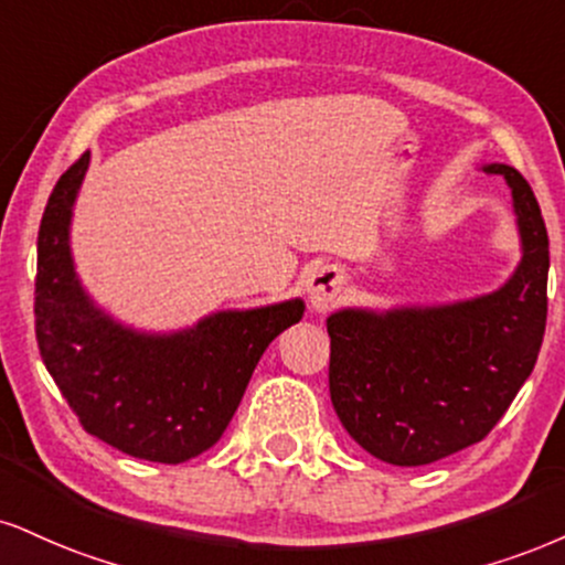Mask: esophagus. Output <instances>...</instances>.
I'll return each mask as SVG.
<instances>
[{"instance_id": "esophagus-1", "label": "esophagus", "mask_w": 565, "mask_h": 565, "mask_svg": "<svg viewBox=\"0 0 565 565\" xmlns=\"http://www.w3.org/2000/svg\"><path fill=\"white\" fill-rule=\"evenodd\" d=\"M342 284H344V276L339 274V268H334V265H321V268L312 270L308 278L310 308L318 312L329 310L331 305L339 300Z\"/></svg>"}]
</instances>
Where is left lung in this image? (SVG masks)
<instances>
[{
  "instance_id": "1",
  "label": "left lung",
  "mask_w": 565,
  "mask_h": 565,
  "mask_svg": "<svg viewBox=\"0 0 565 565\" xmlns=\"http://www.w3.org/2000/svg\"><path fill=\"white\" fill-rule=\"evenodd\" d=\"M513 192L523 244L511 281L471 302L392 312L342 310L331 337L329 392L342 426L392 466L466 450L505 416L534 371L547 323L550 242L540 202L511 166H489Z\"/></svg>"
}]
</instances>
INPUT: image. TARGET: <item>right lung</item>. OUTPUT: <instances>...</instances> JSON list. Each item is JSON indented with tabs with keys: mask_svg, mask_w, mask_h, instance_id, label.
I'll return each mask as SVG.
<instances>
[{
	"mask_svg": "<svg viewBox=\"0 0 565 565\" xmlns=\"http://www.w3.org/2000/svg\"><path fill=\"white\" fill-rule=\"evenodd\" d=\"M86 168L88 152L60 175L39 226V352L92 437L152 463H183L221 439L257 360L300 321L305 305L215 312L171 337L136 334L115 323L88 302L67 244Z\"/></svg>",
	"mask_w": 565,
	"mask_h": 565,
	"instance_id": "1",
	"label": "right lung"
}]
</instances>
